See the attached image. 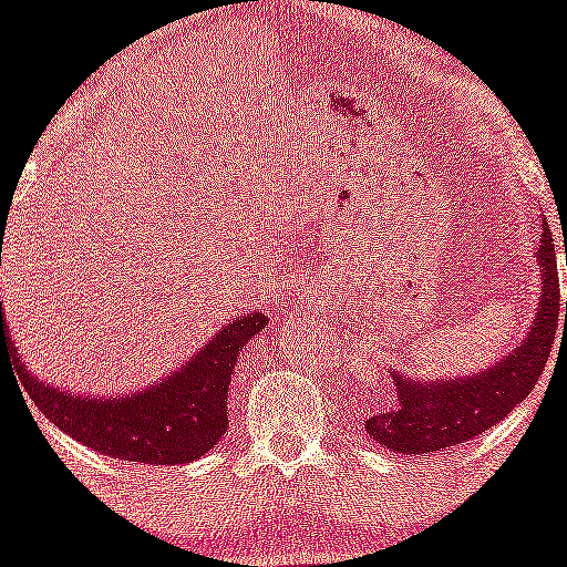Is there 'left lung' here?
<instances>
[{
	"label": "left lung",
	"mask_w": 567,
	"mask_h": 567,
	"mask_svg": "<svg viewBox=\"0 0 567 567\" xmlns=\"http://www.w3.org/2000/svg\"><path fill=\"white\" fill-rule=\"evenodd\" d=\"M537 264L543 289L528 334L483 372L440 380L392 374L398 400L389 412L365 420V432L374 443L405 457L443 452L497 425L534 392L563 319V329L567 327V303L565 309L559 303L557 252L548 227L539 238Z\"/></svg>",
	"instance_id": "1"
}]
</instances>
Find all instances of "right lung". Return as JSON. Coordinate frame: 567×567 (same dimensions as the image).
Returning a JSON list of instances; mask_svg holds the SVG:
<instances>
[{
	"label": "right lung",
	"instance_id": "add662e5",
	"mask_svg": "<svg viewBox=\"0 0 567 567\" xmlns=\"http://www.w3.org/2000/svg\"><path fill=\"white\" fill-rule=\"evenodd\" d=\"M2 318L0 300V334L8 332ZM267 323L264 312L240 315L218 329L202 352H195L167 378L122 398L64 392L30 374L17 352L13 363L22 369L19 378L39 412L82 445L130 463L178 465L204 457L227 434V392L233 369L240 349Z\"/></svg>",
	"mask_w": 567,
	"mask_h": 567
}]
</instances>
